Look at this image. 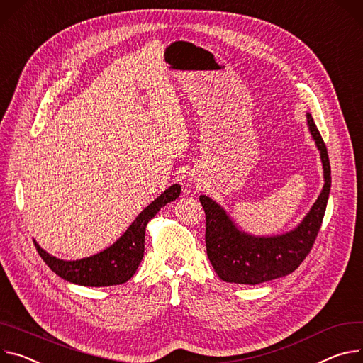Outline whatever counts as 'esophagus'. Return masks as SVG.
<instances>
[{
  "mask_svg": "<svg viewBox=\"0 0 363 363\" xmlns=\"http://www.w3.org/2000/svg\"><path fill=\"white\" fill-rule=\"evenodd\" d=\"M189 182H190L191 184H194V186H199V184H201V180H199L196 176H193V174H191V177H189Z\"/></svg>",
  "mask_w": 363,
  "mask_h": 363,
  "instance_id": "obj_1",
  "label": "esophagus"
}]
</instances>
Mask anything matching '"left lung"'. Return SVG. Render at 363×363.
Here are the masks:
<instances>
[{
    "instance_id": "8db88e82",
    "label": "left lung",
    "mask_w": 363,
    "mask_h": 363,
    "mask_svg": "<svg viewBox=\"0 0 363 363\" xmlns=\"http://www.w3.org/2000/svg\"><path fill=\"white\" fill-rule=\"evenodd\" d=\"M306 125L320 151L324 186L308 213L294 230L277 235H253L242 231L212 198L199 196L206 215L208 259L224 282L257 285L273 281L292 273L310 253L327 208L331 170L325 144L310 113H306Z\"/></svg>"
}]
</instances>
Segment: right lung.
<instances>
[{
    "label": "right lung",
    "instance_id": "1",
    "mask_svg": "<svg viewBox=\"0 0 363 363\" xmlns=\"http://www.w3.org/2000/svg\"><path fill=\"white\" fill-rule=\"evenodd\" d=\"M182 186L173 184L165 189L141 213H139L129 228L110 247L90 257L78 260H62L49 255L39 245H35L43 262L65 281L81 286H113L128 282L135 274L145 252V228L148 222L167 203L180 196Z\"/></svg>",
    "mask_w": 363,
    "mask_h": 363
}]
</instances>
